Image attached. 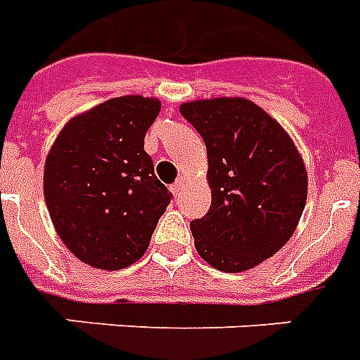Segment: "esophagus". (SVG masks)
Masks as SVG:
<instances>
[{
	"label": "esophagus",
	"mask_w": 360,
	"mask_h": 360,
	"mask_svg": "<svg viewBox=\"0 0 360 360\" xmlns=\"http://www.w3.org/2000/svg\"><path fill=\"white\" fill-rule=\"evenodd\" d=\"M185 185H186V179L185 177H181V179H177L175 185H172V192H174V194H179V192L185 188Z\"/></svg>",
	"instance_id": "34e87169"
}]
</instances>
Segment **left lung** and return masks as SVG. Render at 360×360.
<instances>
[{"mask_svg": "<svg viewBox=\"0 0 360 360\" xmlns=\"http://www.w3.org/2000/svg\"><path fill=\"white\" fill-rule=\"evenodd\" d=\"M179 112L207 147L211 207L191 222L198 254L226 273L254 269L290 240L301 220L308 194L301 153L248 98L191 101Z\"/></svg>", "mask_w": 360, "mask_h": 360, "instance_id": "1", "label": "left lung"}]
</instances>
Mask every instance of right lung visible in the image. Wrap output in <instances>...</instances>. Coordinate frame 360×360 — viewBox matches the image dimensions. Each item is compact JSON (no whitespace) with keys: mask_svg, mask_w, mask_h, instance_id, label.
<instances>
[{"mask_svg":"<svg viewBox=\"0 0 360 360\" xmlns=\"http://www.w3.org/2000/svg\"><path fill=\"white\" fill-rule=\"evenodd\" d=\"M160 101L110 98L67 121L44 162V200L59 239L80 262L120 271L146 254L172 194L143 138Z\"/></svg>","mask_w":360,"mask_h":360,"instance_id":"1","label":"right lung"}]
</instances>
